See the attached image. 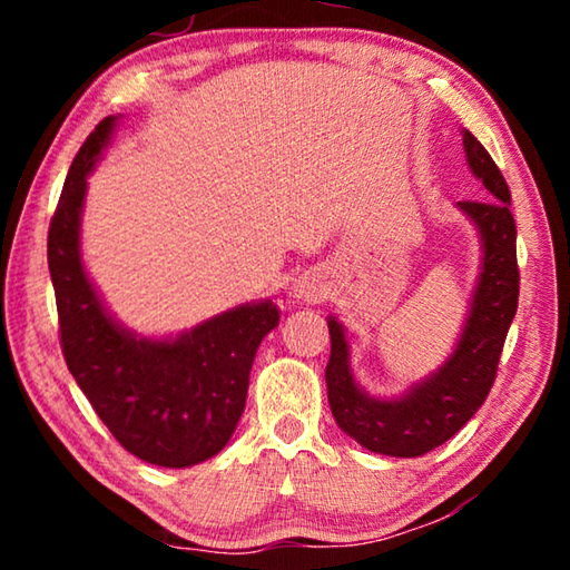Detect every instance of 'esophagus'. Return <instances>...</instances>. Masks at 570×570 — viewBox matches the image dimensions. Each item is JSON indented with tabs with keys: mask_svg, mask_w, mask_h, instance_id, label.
<instances>
[{
	"mask_svg": "<svg viewBox=\"0 0 570 570\" xmlns=\"http://www.w3.org/2000/svg\"><path fill=\"white\" fill-rule=\"evenodd\" d=\"M292 296L296 298V302H322V298L326 296V284L322 282V276L316 274H304L296 278V284L292 288Z\"/></svg>",
	"mask_w": 570,
	"mask_h": 570,
	"instance_id": "1",
	"label": "esophagus"
}]
</instances>
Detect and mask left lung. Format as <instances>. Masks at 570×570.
Returning <instances> with one entry per match:
<instances>
[{"label":"left lung","mask_w":570,"mask_h":570,"mask_svg":"<svg viewBox=\"0 0 570 570\" xmlns=\"http://www.w3.org/2000/svg\"><path fill=\"white\" fill-rule=\"evenodd\" d=\"M468 166L488 188L490 200H460L458 208L475 220L482 264L465 330L450 360L400 400H374L356 387L344 330L330 320L332 354L326 364V397L346 435L362 448L392 458H420L462 430L493 387L498 362L518 308L515 220L503 173L470 130H462Z\"/></svg>","instance_id":"left-lung-1"}]
</instances>
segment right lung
Here are the masks:
<instances>
[{"label": "right lung", "mask_w": 570, "mask_h": 570, "mask_svg": "<svg viewBox=\"0 0 570 570\" xmlns=\"http://www.w3.org/2000/svg\"><path fill=\"white\" fill-rule=\"evenodd\" d=\"M115 115L98 122L67 173L47 234L60 346L77 387L120 445L160 468L198 465L226 448L246 407L258 344L278 324L272 302L244 304L178 340H142L105 312L80 258V216Z\"/></svg>", "instance_id": "obj_1"}]
</instances>
